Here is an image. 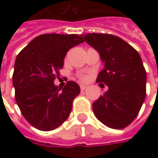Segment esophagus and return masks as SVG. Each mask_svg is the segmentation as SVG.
Returning <instances> with one entry per match:
<instances>
[{"mask_svg": "<svg viewBox=\"0 0 158 158\" xmlns=\"http://www.w3.org/2000/svg\"><path fill=\"white\" fill-rule=\"evenodd\" d=\"M80 88H81V90H85L87 89V86L84 84H82V85H80Z\"/></svg>", "mask_w": 158, "mask_h": 158, "instance_id": "obj_1", "label": "esophagus"}]
</instances>
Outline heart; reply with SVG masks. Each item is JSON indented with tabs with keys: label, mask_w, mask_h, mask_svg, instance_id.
Listing matches in <instances>:
<instances>
[{
	"label": "heart",
	"mask_w": 158,
	"mask_h": 158,
	"mask_svg": "<svg viewBox=\"0 0 158 158\" xmlns=\"http://www.w3.org/2000/svg\"><path fill=\"white\" fill-rule=\"evenodd\" d=\"M80 78H81V80H82V81H85V80H87V76H82Z\"/></svg>",
	"instance_id": "1"
}]
</instances>
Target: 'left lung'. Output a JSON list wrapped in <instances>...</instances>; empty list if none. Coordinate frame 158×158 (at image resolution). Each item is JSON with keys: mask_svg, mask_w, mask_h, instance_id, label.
Returning a JSON list of instances; mask_svg holds the SVG:
<instances>
[{"mask_svg": "<svg viewBox=\"0 0 158 158\" xmlns=\"http://www.w3.org/2000/svg\"><path fill=\"white\" fill-rule=\"evenodd\" d=\"M82 37L105 63L96 82L107 85L108 90L93 103L95 116L108 127L122 129L136 118L145 99L147 76L141 56L114 35L88 33Z\"/></svg>", "mask_w": 158, "mask_h": 158, "instance_id": "obj_1", "label": "left lung"}]
</instances>
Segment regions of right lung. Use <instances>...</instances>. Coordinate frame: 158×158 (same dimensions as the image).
Wrapping results in <instances>:
<instances>
[{
	"label": "right lung",
	"mask_w": 158,
	"mask_h": 158,
	"mask_svg": "<svg viewBox=\"0 0 158 158\" xmlns=\"http://www.w3.org/2000/svg\"><path fill=\"white\" fill-rule=\"evenodd\" d=\"M82 42V36L76 34H43L16 56L12 77L15 101L23 117L37 129L53 130L69 118L80 87L69 81L60 91L53 82L67 52Z\"/></svg>",
	"instance_id": "obj_1"
}]
</instances>
